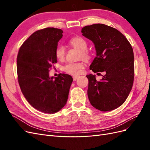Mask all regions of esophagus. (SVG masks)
<instances>
[{
  "mask_svg": "<svg viewBox=\"0 0 150 150\" xmlns=\"http://www.w3.org/2000/svg\"><path fill=\"white\" fill-rule=\"evenodd\" d=\"M78 78H79V76H73V80H74V81H76L77 79H78Z\"/></svg>",
  "mask_w": 150,
  "mask_h": 150,
  "instance_id": "esophagus-1",
  "label": "esophagus"
}]
</instances>
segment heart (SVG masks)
<instances>
[{"label":"heart","instance_id":"obj_1","mask_svg":"<svg viewBox=\"0 0 150 150\" xmlns=\"http://www.w3.org/2000/svg\"><path fill=\"white\" fill-rule=\"evenodd\" d=\"M69 44L72 47L78 49L81 52L80 57L83 59H88L89 58V53L87 51L88 44L86 40L80 37H76L69 40ZM66 54V50L63 46H59L56 50V56L59 60L64 59ZM83 64L81 62H70L64 67V70L66 72L72 75H77L81 73L83 68Z\"/></svg>","mask_w":150,"mask_h":150}]
</instances>
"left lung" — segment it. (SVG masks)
<instances>
[{
    "label": "left lung",
    "mask_w": 150,
    "mask_h": 150,
    "mask_svg": "<svg viewBox=\"0 0 150 150\" xmlns=\"http://www.w3.org/2000/svg\"><path fill=\"white\" fill-rule=\"evenodd\" d=\"M81 33L91 40L96 49V56L89 69L94 72H105L99 81L95 75L86 76L89 81V100L99 111H112L125 103L132 88L133 48L119 30L105 24L86 25Z\"/></svg>",
    "instance_id": "left-lung-1"
}]
</instances>
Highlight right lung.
<instances>
[{"instance_id": "1", "label": "right lung", "mask_w": 150, "mask_h": 150, "mask_svg": "<svg viewBox=\"0 0 150 150\" xmlns=\"http://www.w3.org/2000/svg\"><path fill=\"white\" fill-rule=\"evenodd\" d=\"M60 29L47 28L35 32L20 47L17 58L18 81L27 101L36 110L53 114L67 103L72 83L71 76H49L57 62L56 50L62 37Z\"/></svg>"}]
</instances>
